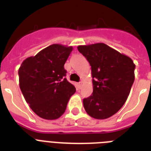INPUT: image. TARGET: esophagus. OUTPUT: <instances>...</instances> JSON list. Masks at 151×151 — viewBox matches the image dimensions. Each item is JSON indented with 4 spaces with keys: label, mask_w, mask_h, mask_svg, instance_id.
Returning <instances> with one entry per match:
<instances>
[{
    "label": "esophagus",
    "mask_w": 151,
    "mask_h": 151,
    "mask_svg": "<svg viewBox=\"0 0 151 151\" xmlns=\"http://www.w3.org/2000/svg\"><path fill=\"white\" fill-rule=\"evenodd\" d=\"M82 85H83V82H82V81H81V82L78 83V86H79V88H81V87H82Z\"/></svg>",
    "instance_id": "esophagus-1"
}]
</instances>
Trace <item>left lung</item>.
Segmentation results:
<instances>
[{"label": "left lung", "instance_id": "left-lung-1", "mask_svg": "<svg viewBox=\"0 0 151 151\" xmlns=\"http://www.w3.org/2000/svg\"><path fill=\"white\" fill-rule=\"evenodd\" d=\"M92 69L93 92L83 99L85 111L99 120L115 114L124 105L135 80L132 59L103 43L78 46Z\"/></svg>", "mask_w": 151, "mask_h": 151}]
</instances>
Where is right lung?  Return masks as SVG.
Returning a JSON list of instances; mask_svg holds the SVG:
<instances>
[{"label": "right lung", "instance_id": "add662e5", "mask_svg": "<svg viewBox=\"0 0 151 151\" xmlns=\"http://www.w3.org/2000/svg\"><path fill=\"white\" fill-rule=\"evenodd\" d=\"M72 46L53 44L28 57L19 69V87L29 107L39 117L55 120L63 114L75 87L64 76Z\"/></svg>", "mask_w": 151, "mask_h": 151}]
</instances>
